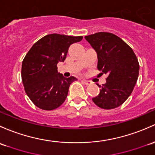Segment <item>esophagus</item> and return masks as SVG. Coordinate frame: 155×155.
I'll list each match as a JSON object with an SVG mask.
<instances>
[{"mask_svg":"<svg viewBox=\"0 0 155 155\" xmlns=\"http://www.w3.org/2000/svg\"><path fill=\"white\" fill-rule=\"evenodd\" d=\"M82 82H84V84H86V85H88V84H91V81H89V80H86V79H83Z\"/></svg>","mask_w":155,"mask_h":155,"instance_id":"1","label":"esophagus"}]
</instances>
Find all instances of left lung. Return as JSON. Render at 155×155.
Wrapping results in <instances>:
<instances>
[{"label": "left lung", "mask_w": 155, "mask_h": 155, "mask_svg": "<svg viewBox=\"0 0 155 155\" xmlns=\"http://www.w3.org/2000/svg\"><path fill=\"white\" fill-rule=\"evenodd\" d=\"M97 54L99 71L107 75L99 85L100 92L92 99L101 108L113 109L122 105L132 93L140 65L133 50L120 37L100 32L84 37Z\"/></svg>", "instance_id": "8db88e82"}]
</instances>
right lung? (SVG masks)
Here are the masks:
<instances>
[{
    "label": "right lung",
    "mask_w": 155,
    "mask_h": 155,
    "mask_svg": "<svg viewBox=\"0 0 155 155\" xmlns=\"http://www.w3.org/2000/svg\"><path fill=\"white\" fill-rule=\"evenodd\" d=\"M82 36L49 34L35 42L22 61L21 78L26 94L34 105L51 110L66 99L74 76L65 78L58 73L57 64L64 61L68 48Z\"/></svg>",
    "instance_id": "obj_1"
}]
</instances>
